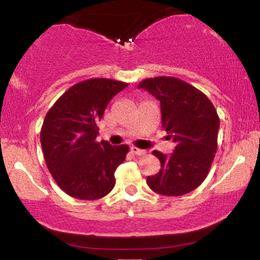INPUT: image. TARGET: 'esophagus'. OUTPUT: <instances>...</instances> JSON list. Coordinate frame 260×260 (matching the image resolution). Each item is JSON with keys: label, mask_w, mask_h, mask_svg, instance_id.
<instances>
[{"label": "esophagus", "mask_w": 260, "mask_h": 260, "mask_svg": "<svg viewBox=\"0 0 260 260\" xmlns=\"http://www.w3.org/2000/svg\"><path fill=\"white\" fill-rule=\"evenodd\" d=\"M131 151H132L134 155H137V156H142V155L147 154V151L143 150V149H138V148H134V147L131 148Z\"/></svg>", "instance_id": "obj_1"}]
</instances>
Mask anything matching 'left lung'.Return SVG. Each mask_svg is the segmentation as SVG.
<instances>
[{
	"label": "left lung",
	"mask_w": 260,
	"mask_h": 260,
	"mask_svg": "<svg viewBox=\"0 0 260 260\" xmlns=\"http://www.w3.org/2000/svg\"><path fill=\"white\" fill-rule=\"evenodd\" d=\"M138 88L160 101L161 124L176 143L171 155L153 151L161 169L148 176V186L157 194H187L201 186L215 157L220 127L215 107L201 90L174 77L144 79Z\"/></svg>",
	"instance_id": "1"
}]
</instances>
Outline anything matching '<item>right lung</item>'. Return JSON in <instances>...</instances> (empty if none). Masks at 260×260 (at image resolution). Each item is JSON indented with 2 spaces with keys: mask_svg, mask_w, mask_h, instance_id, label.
Returning a JSON list of instances; mask_svg holds the SVG:
<instances>
[{
  "mask_svg": "<svg viewBox=\"0 0 260 260\" xmlns=\"http://www.w3.org/2000/svg\"><path fill=\"white\" fill-rule=\"evenodd\" d=\"M127 83L91 78L77 83L45 116L40 142L46 166L58 187L73 198L95 201L115 187V171L126 159V144L96 142L110 100Z\"/></svg>",
  "mask_w": 260,
  "mask_h": 260,
  "instance_id": "obj_1",
  "label": "right lung"
}]
</instances>
